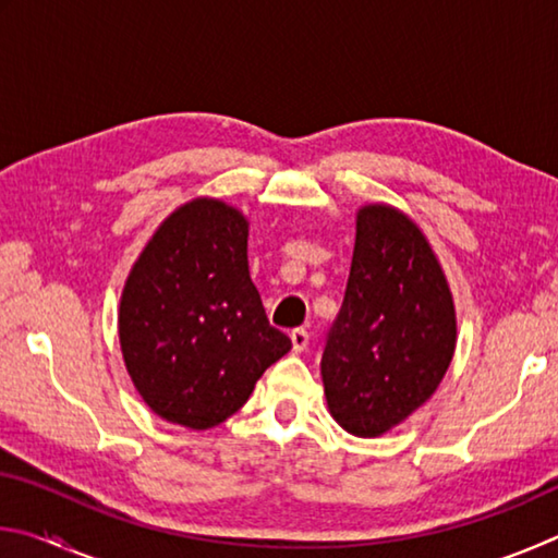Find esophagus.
Instances as JSON below:
<instances>
[{
	"instance_id": "esophagus-1",
	"label": "esophagus",
	"mask_w": 558,
	"mask_h": 558,
	"mask_svg": "<svg viewBox=\"0 0 558 558\" xmlns=\"http://www.w3.org/2000/svg\"><path fill=\"white\" fill-rule=\"evenodd\" d=\"M290 342H292V352H305L307 349V344H310V335H307V329H302V327H298V329H292L290 332Z\"/></svg>"
}]
</instances>
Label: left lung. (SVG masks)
I'll list each match as a JSON object with an SVG mask.
<instances>
[{
  "label": "left lung",
  "instance_id": "left-lung-1",
  "mask_svg": "<svg viewBox=\"0 0 558 558\" xmlns=\"http://www.w3.org/2000/svg\"><path fill=\"white\" fill-rule=\"evenodd\" d=\"M456 342V302L426 233L391 204H364L319 362L332 418L359 438L389 433L436 393Z\"/></svg>",
  "mask_w": 558,
  "mask_h": 558
}]
</instances>
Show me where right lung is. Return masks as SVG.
I'll return each mask as SVG.
<instances>
[{
    "instance_id": "right-lung-1",
    "label": "right lung",
    "mask_w": 558,
    "mask_h": 558,
    "mask_svg": "<svg viewBox=\"0 0 558 558\" xmlns=\"http://www.w3.org/2000/svg\"><path fill=\"white\" fill-rule=\"evenodd\" d=\"M118 337L159 418L209 430L239 411L292 347L251 280L245 214L214 196L177 206L130 268Z\"/></svg>"
}]
</instances>
